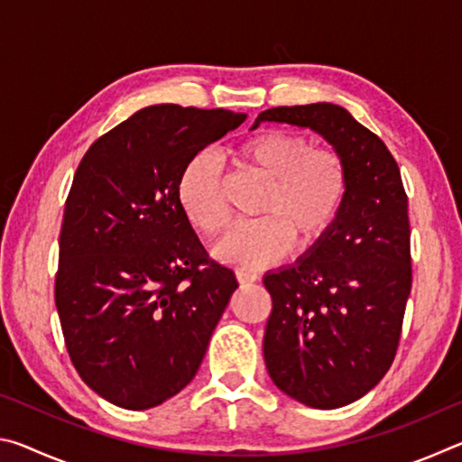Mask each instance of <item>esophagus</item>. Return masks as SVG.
<instances>
[{
  "mask_svg": "<svg viewBox=\"0 0 462 462\" xmlns=\"http://www.w3.org/2000/svg\"><path fill=\"white\" fill-rule=\"evenodd\" d=\"M236 279H238V283L246 285V283H254V281H259V275H256V273L245 271V269H238L236 271Z\"/></svg>",
  "mask_w": 462,
  "mask_h": 462,
  "instance_id": "34e87169",
  "label": "esophagus"
}]
</instances>
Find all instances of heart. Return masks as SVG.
Returning <instances> with one entry per match:
<instances>
[{
  "label": "heart",
  "instance_id": "obj_1",
  "mask_svg": "<svg viewBox=\"0 0 462 462\" xmlns=\"http://www.w3.org/2000/svg\"><path fill=\"white\" fill-rule=\"evenodd\" d=\"M236 165L267 181L256 216L234 228L214 248L216 259L234 267H264L283 259L297 242L308 253L324 242L348 198V169L334 148H311L310 140L287 130H263L232 151ZM179 201L203 236H220L230 226L224 179L216 161L198 154L177 185Z\"/></svg>",
  "mask_w": 462,
  "mask_h": 462
}]
</instances>
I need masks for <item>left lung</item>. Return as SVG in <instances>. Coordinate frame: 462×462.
<instances>
[{
	"label": "left lung",
	"mask_w": 462,
	"mask_h": 462,
	"mask_svg": "<svg viewBox=\"0 0 462 462\" xmlns=\"http://www.w3.org/2000/svg\"><path fill=\"white\" fill-rule=\"evenodd\" d=\"M261 122L318 132L348 169L346 206L326 240L263 279L273 383L310 408H342L369 393L397 353L411 289L408 195L385 143L340 106L271 107L253 128Z\"/></svg>",
	"instance_id": "obj_1"
}]
</instances>
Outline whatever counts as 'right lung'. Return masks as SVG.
I'll return each instance as SVG.
<instances>
[{"label":"right lung","instance_id":"obj_1","mask_svg":"<svg viewBox=\"0 0 462 462\" xmlns=\"http://www.w3.org/2000/svg\"><path fill=\"white\" fill-rule=\"evenodd\" d=\"M245 120L151 106L99 136L77 167L54 303L79 377L118 408H154L195 377L238 287L209 259L177 185L195 154Z\"/></svg>","mask_w":462,"mask_h":462}]
</instances>
